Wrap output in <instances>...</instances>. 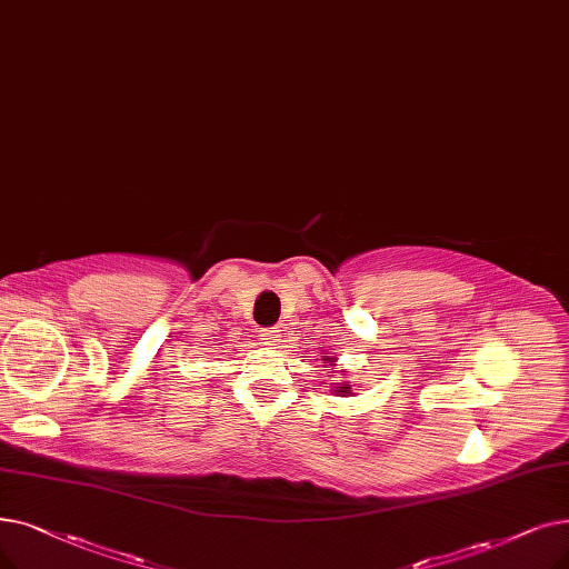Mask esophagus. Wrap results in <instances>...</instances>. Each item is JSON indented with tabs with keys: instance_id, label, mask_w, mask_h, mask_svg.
<instances>
[{
	"instance_id": "esophagus-1",
	"label": "esophagus",
	"mask_w": 569,
	"mask_h": 569,
	"mask_svg": "<svg viewBox=\"0 0 569 569\" xmlns=\"http://www.w3.org/2000/svg\"><path fill=\"white\" fill-rule=\"evenodd\" d=\"M281 341V335H279V330L277 328H267V330H260V343H264V346H277Z\"/></svg>"
}]
</instances>
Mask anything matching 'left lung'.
<instances>
[{
    "label": "left lung",
    "mask_w": 569,
    "mask_h": 569,
    "mask_svg": "<svg viewBox=\"0 0 569 569\" xmlns=\"http://www.w3.org/2000/svg\"><path fill=\"white\" fill-rule=\"evenodd\" d=\"M323 360L326 362H330V365H335V358H330V356H323ZM335 395H341V398H346V395L351 392V386H349V381H343V383H335ZM353 395V392H351Z\"/></svg>",
    "instance_id": "obj_1"
}]
</instances>
